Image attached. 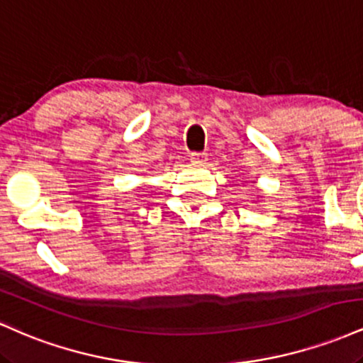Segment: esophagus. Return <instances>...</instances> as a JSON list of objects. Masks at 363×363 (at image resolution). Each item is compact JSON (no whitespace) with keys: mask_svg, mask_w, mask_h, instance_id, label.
Here are the masks:
<instances>
[{"mask_svg":"<svg viewBox=\"0 0 363 363\" xmlns=\"http://www.w3.org/2000/svg\"><path fill=\"white\" fill-rule=\"evenodd\" d=\"M189 157H191V162H193V164H198V165L206 164V160H208V155L205 152H193Z\"/></svg>","mask_w":363,"mask_h":363,"instance_id":"1","label":"esophagus"}]
</instances>
